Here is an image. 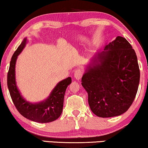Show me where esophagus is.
Instances as JSON below:
<instances>
[{
  "label": "esophagus",
  "instance_id": "34e87169",
  "mask_svg": "<svg viewBox=\"0 0 148 148\" xmlns=\"http://www.w3.org/2000/svg\"><path fill=\"white\" fill-rule=\"evenodd\" d=\"M74 77H75V79H77V80H79L80 79L82 78V71L80 69H77L75 71Z\"/></svg>",
  "mask_w": 148,
  "mask_h": 148
}]
</instances>
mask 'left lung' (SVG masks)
Listing matches in <instances>:
<instances>
[{
  "mask_svg": "<svg viewBox=\"0 0 148 148\" xmlns=\"http://www.w3.org/2000/svg\"><path fill=\"white\" fill-rule=\"evenodd\" d=\"M140 72L135 50L117 36L90 59L82 78L91 110L96 116H117L130 108L138 90Z\"/></svg>",
  "mask_w": 148,
  "mask_h": 148,
  "instance_id": "obj_1",
  "label": "left lung"
}]
</instances>
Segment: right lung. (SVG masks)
Segmentation results:
<instances>
[{"mask_svg": "<svg viewBox=\"0 0 148 148\" xmlns=\"http://www.w3.org/2000/svg\"><path fill=\"white\" fill-rule=\"evenodd\" d=\"M27 43L24 38L21 44L14 52L10 62L7 75V86L11 99L16 108L25 118L36 123H45L55 121L61 114L63 108L64 96L71 77L64 79L56 84L47 98L38 102H28L21 94L17 86L15 79V64L18 56Z\"/></svg>", "mask_w": 148, "mask_h": 148, "instance_id": "add662e5", "label": "right lung"}]
</instances>
